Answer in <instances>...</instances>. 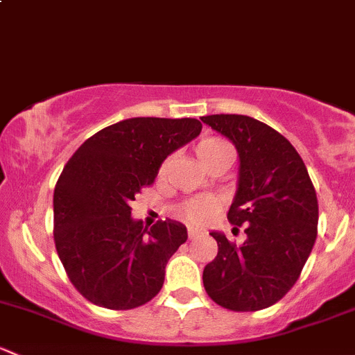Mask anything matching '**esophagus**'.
<instances>
[{
	"instance_id": "34e87169",
	"label": "esophagus",
	"mask_w": 355,
	"mask_h": 355,
	"mask_svg": "<svg viewBox=\"0 0 355 355\" xmlns=\"http://www.w3.org/2000/svg\"><path fill=\"white\" fill-rule=\"evenodd\" d=\"M187 234H189V239H194L199 235V230H196V228H189Z\"/></svg>"
}]
</instances>
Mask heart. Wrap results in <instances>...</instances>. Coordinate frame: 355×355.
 <instances>
[{"instance_id": "obj_1", "label": "heart", "mask_w": 355, "mask_h": 355, "mask_svg": "<svg viewBox=\"0 0 355 355\" xmlns=\"http://www.w3.org/2000/svg\"><path fill=\"white\" fill-rule=\"evenodd\" d=\"M232 148L227 141L220 137H207L202 139L198 146H196V155H198L199 161L202 163V166L209 164L211 161H214L216 157L223 156V155H230ZM168 168V159L161 164L159 168V175H164ZM220 207V202L213 198H202V199H196L191 200L189 204L184 206V216L187 218L191 223L194 225H202L209 220L211 216L214 214V211Z\"/></svg>"}]
</instances>
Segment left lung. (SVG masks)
<instances>
[{
	"mask_svg": "<svg viewBox=\"0 0 355 355\" xmlns=\"http://www.w3.org/2000/svg\"><path fill=\"white\" fill-rule=\"evenodd\" d=\"M235 146L237 192L228 221L245 227L235 245L211 232L218 254L202 273L207 295L230 311L277 304L299 278L318 235V199L302 157L275 128L245 114L200 118Z\"/></svg>",
	"mask_w": 355,
	"mask_h": 355,
	"instance_id": "obj_1",
	"label": "left lung"
}]
</instances>
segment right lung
<instances>
[{"instance_id": "right-lung-1", "label": "right lung", "mask_w": 355, "mask_h": 355, "mask_svg": "<svg viewBox=\"0 0 355 355\" xmlns=\"http://www.w3.org/2000/svg\"><path fill=\"white\" fill-rule=\"evenodd\" d=\"M200 128L196 118H128L96 132L68 159L53 196L55 244L89 302L134 309L163 287L164 268L187 241V228L173 220L144 227L132 218L130 202Z\"/></svg>"}]
</instances>
